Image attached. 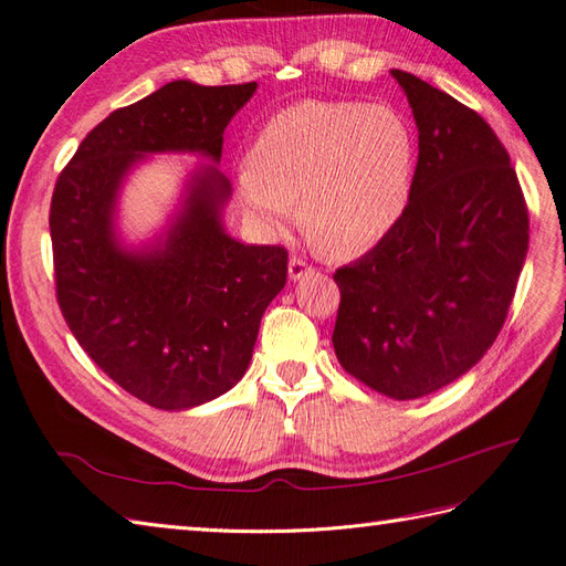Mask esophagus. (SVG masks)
Here are the masks:
<instances>
[{"label":"esophagus","mask_w":566,"mask_h":566,"mask_svg":"<svg viewBox=\"0 0 566 566\" xmlns=\"http://www.w3.org/2000/svg\"><path fill=\"white\" fill-rule=\"evenodd\" d=\"M314 269L306 264L304 260H300V256H293V260H290V264H287V276H290V281H302L304 276H310Z\"/></svg>","instance_id":"1"}]
</instances>
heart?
Listing matches in <instances>:
<instances>
[{
	"mask_svg": "<svg viewBox=\"0 0 566 566\" xmlns=\"http://www.w3.org/2000/svg\"><path fill=\"white\" fill-rule=\"evenodd\" d=\"M418 142L406 117L361 101H302L271 117L235 188L266 238L300 221L333 260H358L394 235L416 193Z\"/></svg>",
	"mask_w": 566,
	"mask_h": 566,
	"instance_id": "1",
	"label": "heart"
}]
</instances>
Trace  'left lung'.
I'll return each instance as SVG.
<instances>
[{"mask_svg": "<svg viewBox=\"0 0 566 566\" xmlns=\"http://www.w3.org/2000/svg\"><path fill=\"white\" fill-rule=\"evenodd\" d=\"M418 127L403 224L335 271L337 361L389 399L465 375L499 337L528 250V214L499 136L460 101L391 71Z\"/></svg>", "mask_w": 566, "mask_h": 566, "instance_id": "left-lung-1", "label": "left lung"}]
</instances>
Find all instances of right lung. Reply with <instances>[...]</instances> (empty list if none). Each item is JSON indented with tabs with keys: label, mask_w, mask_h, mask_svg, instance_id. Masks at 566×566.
I'll return each mask as SVG.
<instances>
[{
	"label": "right lung",
	"mask_w": 566,
	"mask_h": 566,
	"mask_svg": "<svg viewBox=\"0 0 566 566\" xmlns=\"http://www.w3.org/2000/svg\"><path fill=\"white\" fill-rule=\"evenodd\" d=\"M254 92L256 82H167L96 125L51 198L67 328L113 382L153 408H196L241 380L266 306L285 285L283 248L245 245L224 227L231 181L217 167L221 144ZM163 151L209 163L189 170L166 227L132 244L118 229V196L133 169Z\"/></svg>",
	"instance_id": "right-lung-1"
}]
</instances>
